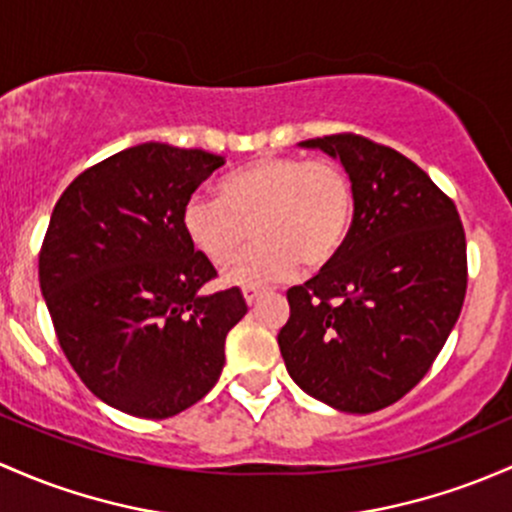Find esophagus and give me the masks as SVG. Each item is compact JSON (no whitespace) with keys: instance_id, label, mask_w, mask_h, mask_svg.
I'll list each match as a JSON object with an SVG mask.
<instances>
[{"instance_id":"obj_1","label":"esophagus","mask_w":512,"mask_h":512,"mask_svg":"<svg viewBox=\"0 0 512 512\" xmlns=\"http://www.w3.org/2000/svg\"><path fill=\"white\" fill-rule=\"evenodd\" d=\"M242 297H245V301L247 304H255L257 299L262 297V289H255V287H247V289H242Z\"/></svg>"}]
</instances>
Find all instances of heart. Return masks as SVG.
I'll list each match as a JSON object with an SVG mask.
<instances>
[{"mask_svg": "<svg viewBox=\"0 0 512 512\" xmlns=\"http://www.w3.org/2000/svg\"><path fill=\"white\" fill-rule=\"evenodd\" d=\"M355 188L333 159L262 154L218 184V198L193 193L181 228L193 250L225 267L247 238L252 242L225 270V282L260 287L297 272L321 270L336 260L351 233Z\"/></svg>", "mask_w": 512, "mask_h": 512, "instance_id": "heart-1", "label": "heart"}]
</instances>
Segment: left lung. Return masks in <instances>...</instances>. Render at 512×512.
Listing matches in <instances>:
<instances>
[{
  "instance_id": "1",
  "label": "left lung",
  "mask_w": 512,
  "mask_h": 512,
  "mask_svg": "<svg viewBox=\"0 0 512 512\" xmlns=\"http://www.w3.org/2000/svg\"><path fill=\"white\" fill-rule=\"evenodd\" d=\"M341 159L355 188L336 260L287 292L277 343L306 395L368 414L432 368L461 314L466 233L454 201L414 161L363 134L301 142Z\"/></svg>"
}]
</instances>
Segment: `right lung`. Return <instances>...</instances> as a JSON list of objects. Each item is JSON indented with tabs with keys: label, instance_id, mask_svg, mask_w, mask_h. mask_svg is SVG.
Listing matches in <instances>:
<instances>
[{
	"label": "right lung",
	"instance_id": "add662e5",
	"mask_svg": "<svg viewBox=\"0 0 512 512\" xmlns=\"http://www.w3.org/2000/svg\"><path fill=\"white\" fill-rule=\"evenodd\" d=\"M223 157L149 142L90 166L61 193L39 252L58 343L93 395L144 419L196 405L218 383L240 289L218 277L181 228V211Z\"/></svg>",
	"mask_w": 512,
	"mask_h": 512
}]
</instances>
